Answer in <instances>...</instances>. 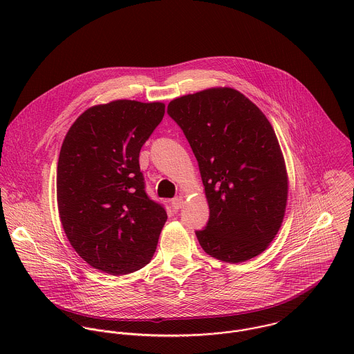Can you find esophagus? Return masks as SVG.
Here are the masks:
<instances>
[{"instance_id": "34e87169", "label": "esophagus", "mask_w": 354, "mask_h": 354, "mask_svg": "<svg viewBox=\"0 0 354 354\" xmlns=\"http://www.w3.org/2000/svg\"><path fill=\"white\" fill-rule=\"evenodd\" d=\"M183 205H184V198L183 196H177V198L171 199V207L174 209H180Z\"/></svg>"}]
</instances>
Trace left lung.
<instances>
[{
	"label": "left lung",
	"instance_id": "8db88e82",
	"mask_svg": "<svg viewBox=\"0 0 354 354\" xmlns=\"http://www.w3.org/2000/svg\"><path fill=\"white\" fill-rule=\"evenodd\" d=\"M169 115L195 153L209 219L196 237L204 252L241 263L267 250L286 209L288 173L263 111L230 87L176 98Z\"/></svg>",
	"mask_w": 354,
	"mask_h": 354
}]
</instances>
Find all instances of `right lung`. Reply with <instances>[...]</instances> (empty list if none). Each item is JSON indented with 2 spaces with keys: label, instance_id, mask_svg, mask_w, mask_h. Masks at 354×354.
I'll return each mask as SVG.
<instances>
[{
  "label": "right lung",
  "instance_id": "1",
  "mask_svg": "<svg viewBox=\"0 0 354 354\" xmlns=\"http://www.w3.org/2000/svg\"><path fill=\"white\" fill-rule=\"evenodd\" d=\"M165 114L162 102L117 100L82 113L57 165L64 232L79 256L111 275L140 270L167 219L145 191L139 153Z\"/></svg>",
  "mask_w": 354,
  "mask_h": 354
}]
</instances>
